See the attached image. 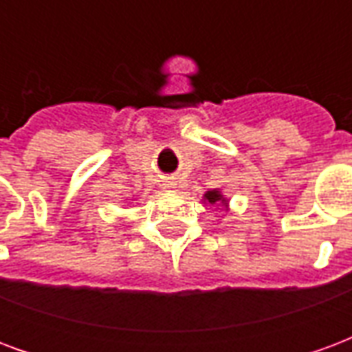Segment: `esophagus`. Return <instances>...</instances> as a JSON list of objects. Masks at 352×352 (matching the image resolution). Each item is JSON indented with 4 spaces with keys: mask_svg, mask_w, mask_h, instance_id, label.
I'll use <instances>...</instances> for the list:
<instances>
[{
    "mask_svg": "<svg viewBox=\"0 0 352 352\" xmlns=\"http://www.w3.org/2000/svg\"><path fill=\"white\" fill-rule=\"evenodd\" d=\"M162 188L168 192H173L177 188V183L173 181V179H168V181H164V183H162Z\"/></svg>",
    "mask_w": 352,
    "mask_h": 352,
    "instance_id": "obj_1",
    "label": "esophagus"
}]
</instances>
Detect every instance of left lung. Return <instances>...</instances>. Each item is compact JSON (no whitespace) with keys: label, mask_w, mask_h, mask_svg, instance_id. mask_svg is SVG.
<instances>
[{"label":"left lung","mask_w":352,"mask_h":352,"mask_svg":"<svg viewBox=\"0 0 352 352\" xmlns=\"http://www.w3.org/2000/svg\"><path fill=\"white\" fill-rule=\"evenodd\" d=\"M204 201H206V204H211V206H222L228 211V199L222 196V192L219 190V188L207 190L206 194H204Z\"/></svg>","instance_id":"obj_1"}]
</instances>
